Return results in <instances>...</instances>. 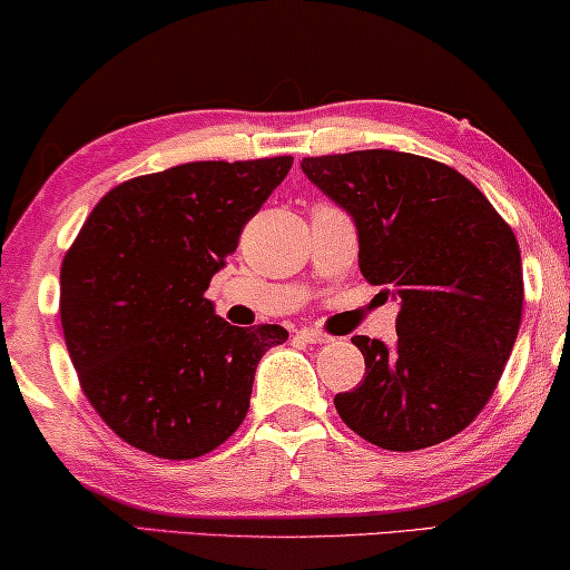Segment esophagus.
Listing matches in <instances>:
<instances>
[{
    "label": "esophagus",
    "instance_id": "1",
    "mask_svg": "<svg viewBox=\"0 0 570 570\" xmlns=\"http://www.w3.org/2000/svg\"><path fill=\"white\" fill-rule=\"evenodd\" d=\"M296 337L304 340V343H312V345H322V343H330V340H333L327 333H322V330H314V327L296 330Z\"/></svg>",
    "mask_w": 570,
    "mask_h": 570
}]
</instances>
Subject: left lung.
I'll list each match as a JSON object with an SVG mask.
<instances>
[{
  "mask_svg": "<svg viewBox=\"0 0 570 570\" xmlns=\"http://www.w3.org/2000/svg\"><path fill=\"white\" fill-rule=\"evenodd\" d=\"M302 171L358 230L366 282L399 299L396 343L355 335L366 376L335 396L384 450H422L469 428L502 379L522 320L520 245L455 168L399 150L304 158Z\"/></svg>",
  "mask_w": 570,
  "mask_h": 570,
  "instance_id": "left-lung-1",
  "label": "left lung"
}]
</instances>
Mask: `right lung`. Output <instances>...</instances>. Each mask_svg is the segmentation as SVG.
Returning a JSON list of instances; mask_svg holds the SVG:
<instances>
[{"label":"right lung","instance_id":"1","mask_svg":"<svg viewBox=\"0 0 570 570\" xmlns=\"http://www.w3.org/2000/svg\"><path fill=\"white\" fill-rule=\"evenodd\" d=\"M292 156L194 160L107 191L61 266V325L83 394L132 448L189 461L250 406L282 325L235 327L204 292Z\"/></svg>","mask_w":570,"mask_h":570}]
</instances>
